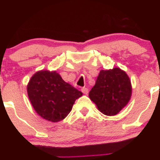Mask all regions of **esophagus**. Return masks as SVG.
Listing matches in <instances>:
<instances>
[{
    "mask_svg": "<svg viewBox=\"0 0 160 160\" xmlns=\"http://www.w3.org/2000/svg\"><path fill=\"white\" fill-rule=\"evenodd\" d=\"M82 92L84 94V95H87V94L89 93V89L86 88V87H83L82 89Z\"/></svg>",
    "mask_w": 160,
    "mask_h": 160,
    "instance_id": "esophagus-1",
    "label": "esophagus"
}]
</instances>
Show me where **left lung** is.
<instances>
[{
  "instance_id": "8db88e82",
  "label": "left lung",
  "mask_w": 160,
  "mask_h": 160,
  "mask_svg": "<svg viewBox=\"0 0 160 160\" xmlns=\"http://www.w3.org/2000/svg\"><path fill=\"white\" fill-rule=\"evenodd\" d=\"M132 86L130 78L119 68L100 71L89 97L106 116L117 115L130 101Z\"/></svg>"
}]
</instances>
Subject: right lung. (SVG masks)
I'll return each mask as SVG.
<instances>
[{
    "label": "right lung",
    "mask_w": 160,
    "mask_h": 160,
    "mask_svg": "<svg viewBox=\"0 0 160 160\" xmlns=\"http://www.w3.org/2000/svg\"><path fill=\"white\" fill-rule=\"evenodd\" d=\"M28 98L39 116L52 122L64 119L82 92L66 83L56 71H40L27 87Z\"/></svg>",
    "instance_id": "add662e5"
}]
</instances>
